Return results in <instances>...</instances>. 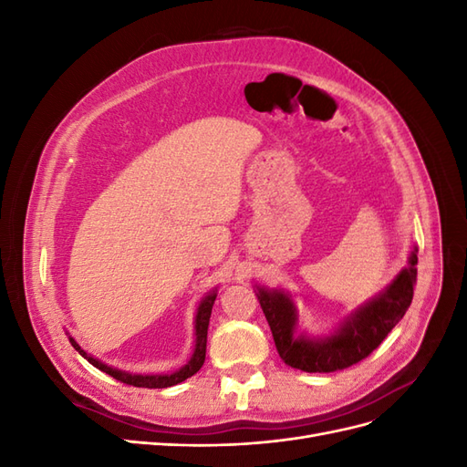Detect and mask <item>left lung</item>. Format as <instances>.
<instances>
[{
  "instance_id": "1",
  "label": "left lung",
  "mask_w": 467,
  "mask_h": 467,
  "mask_svg": "<svg viewBox=\"0 0 467 467\" xmlns=\"http://www.w3.org/2000/svg\"><path fill=\"white\" fill-rule=\"evenodd\" d=\"M417 249L411 253L409 266L393 280V285L370 302L360 307L335 335L327 338H294L296 309L286 294L278 290H259L263 314L271 325L273 338L280 358L292 368L304 372H337L352 364H358L372 355L388 333L405 316L411 306L417 280Z\"/></svg>"
}]
</instances>
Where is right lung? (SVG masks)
<instances>
[{
	"label": "right lung",
	"mask_w": 467,
	"mask_h": 467,
	"mask_svg": "<svg viewBox=\"0 0 467 467\" xmlns=\"http://www.w3.org/2000/svg\"><path fill=\"white\" fill-rule=\"evenodd\" d=\"M216 302V292L208 294L206 298L202 300V304L199 306V314H196V348H194V355L189 360L187 366H182L181 370L173 372V374H167V376H132V374H126L120 370H112L109 366H105L103 362L95 360L93 357H89L86 350H81V347L74 341L72 337H69V343L72 347L79 352V355L86 358L88 362H91L95 368H99L101 372L112 376L115 379L122 381L126 386H136V388H169V386H177L181 381H185L187 378L194 376L202 368L204 358H206V337H208V323H210V314H212V306Z\"/></svg>",
	"instance_id": "1"
}]
</instances>
